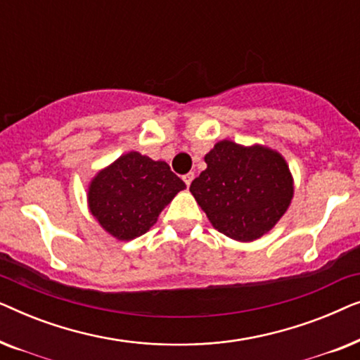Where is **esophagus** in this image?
<instances>
[{
	"instance_id": "esophagus-1",
	"label": "esophagus",
	"mask_w": 360,
	"mask_h": 360,
	"mask_svg": "<svg viewBox=\"0 0 360 360\" xmlns=\"http://www.w3.org/2000/svg\"><path fill=\"white\" fill-rule=\"evenodd\" d=\"M195 179V174L193 172H190V174H186V175H184V181L186 184V186H190V184H191V180Z\"/></svg>"
}]
</instances>
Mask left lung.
I'll return each mask as SVG.
<instances>
[{"label": "left lung", "mask_w": 360, "mask_h": 360, "mask_svg": "<svg viewBox=\"0 0 360 360\" xmlns=\"http://www.w3.org/2000/svg\"><path fill=\"white\" fill-rule=\"evenodd\" d=\"M205 162L208 167L190 191L219 233L248 243L272 229L287 211L293 181L277 152L221 141Z\"/></svg>", "instance_id": "left-lung-1"}]
</instances>
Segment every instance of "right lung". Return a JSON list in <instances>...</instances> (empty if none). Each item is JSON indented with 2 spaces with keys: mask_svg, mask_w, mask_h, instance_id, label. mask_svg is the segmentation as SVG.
<instances>
[{
  "mask_svg": "<svg viewBox=\"0 0 360 360\" xmlns=\"http://www.w3.org/2000/svg\"><path fill=\"white\" fill-rule=\"evenodd\" d=\"M184 188V180L165 162L129 152L93 179L88 203L108 233L131 240L147 233L160 211Z\"/></svg>",
  "mask_w": 360,
  "mask_h": 360,
  "instance_id": "right-lung-1",
  "label": "right lung"
}]
</instances>
